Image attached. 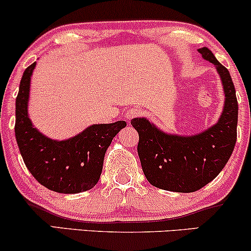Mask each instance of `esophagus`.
Returning <instances> with one entry per match:
<instances>
[{"mask_svg":"<svg viewBox=\"0 0 251 251\" xmlns=\"http://www.w3.org/2000/svg\"><path fill=\"white\" fill-rule=\"evenodd\" d=\"M140 113H142V111H140L139 108H137V107L129 108V109H127V112H126L125 118H126V120H127V122H129L131 119H133V118L139 116Z\"/></svg>","mask_w":251,"mask_h":251,"instance_id":"34e87169","label":"esophagus"}]
</instances>
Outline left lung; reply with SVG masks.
<instances>
[{
	"mask_svg": "<svg viewBox=\"0 0 251 251\" xmlns=\"http://www.w3.org/2000/svg\"><path fill=\"white\" fill-rule=\"evenodd\" d=\"M198 51L214 63L224 89V107L218 122L195 135L169 134L146 118L131 125L139 134L138 154L150 184L175 192H194L217 177L231 157L237 139L238 103L229 71L206 47Z\"/></svg>",
	"mask_w": 251,
	"mask_h": 251,
	"instance_id": "8db88e82",
	"label": "left lung"
}]
</instances>
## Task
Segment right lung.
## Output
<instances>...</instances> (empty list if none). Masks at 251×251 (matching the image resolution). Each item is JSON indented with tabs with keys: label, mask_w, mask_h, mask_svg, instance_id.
Masks as SVG:
<instances>
[{
	"label": "right lung",
	"mask_w": 251,
	"mask_h": 251,
	"mask_svg": "<svg viewBox=\"0 0 251 251\" xmlns=\"http://www.w3.org/2000/svg\"><path fill=\"white\" fill-rule=\"evenodd\" d=\"M35 65L25 68L15 103V137L24 162L33 177L51 191H87L99 180L106 150L126 122L94 124L61 142L43 135L28 117L30 77Z\"/></svg>",
	"instance_id": "obj_1"
}]
</instances>
